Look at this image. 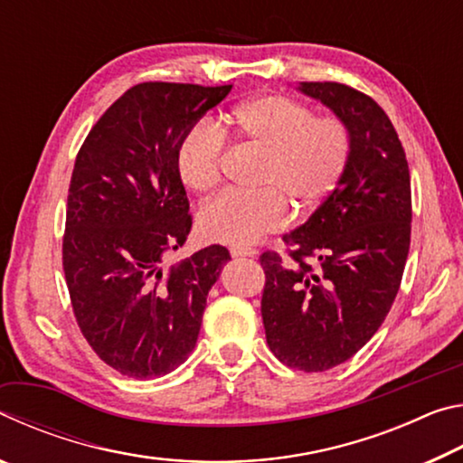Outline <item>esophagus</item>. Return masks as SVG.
Segmentation results:
<instances>
[{
	"label": "esophagus",
	"instance_id": "34e87169",
	"mask_svg": "<svg viewBox=\"0 0 463 463\" xmlns=\"http://www.w3.org/2000/svg\"><path fill=\"white\" fill-rule=\"evenodd\" d=\"M231 255L232 257H257V249H253V247H232Z\"/></svg>",
	"mask_w": 463,
	"mask_h": 463
}]
</instances>
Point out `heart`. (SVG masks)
<instances>
[{"label":"heart","instance_id":"b5f03b06","mask_svg":"<svg viewBox=\"0 0 463 463\" xmlns=\"http://www.w3.org/2000/svg\"><path fill=\"white\" fill-rule=\"evenodd\" d=\"M224 132L261 153L253 194L224 192L202 206L198 231L222 245L247 247L288 222L308 216L339 185L347 169L351 137L335 116H315L286 96H260L231 112ZM224 132L200 120L179 140L175 167L182 184L208 194L221 182Z\"/></svg>","mask_w":463,"mask_h":463}]
</instances>
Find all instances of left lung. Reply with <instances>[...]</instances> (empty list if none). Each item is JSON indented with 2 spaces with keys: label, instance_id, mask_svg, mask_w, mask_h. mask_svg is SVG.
Segmentation results:
<instances>
[{
  "label": "left lung",
  "instance_id": "8db88e82",
  "mask_svg": "<svg viewBox=\"0 0 463 463\" xmlns=\"http://www.w3.org/2000/svg\"><path fill=\"white\" fill-rule=\"evenodd\" d=\"M296 90L347 127L351 153L335 192L284 234L292 260L261 255V317L281 364L325 372L372 339L398 294L411 247V174L401 138L370 96L333 81Z\"/></svg>",
  "mask_w": 463,
  "mask_h": 463
}]
</instances>
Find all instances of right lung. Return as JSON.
<instances>
[{"label":"right lung","instance_id":"1","mask_svg":"<svg viewBox=\"0 0 463 463\" xmlns=\"http://www.w3.org/2000/svg\"><path fill=\"white\" fill-rule=\"evenodd\" d=\"M232 85L138 83L109 106L75 159L62 269L81 333L128 378L177 370L195 347L229 250L213 245L163 273L192 229L179 140Z\"/></svg>","mask_w":463,"mask_h":463}]
</instances>
